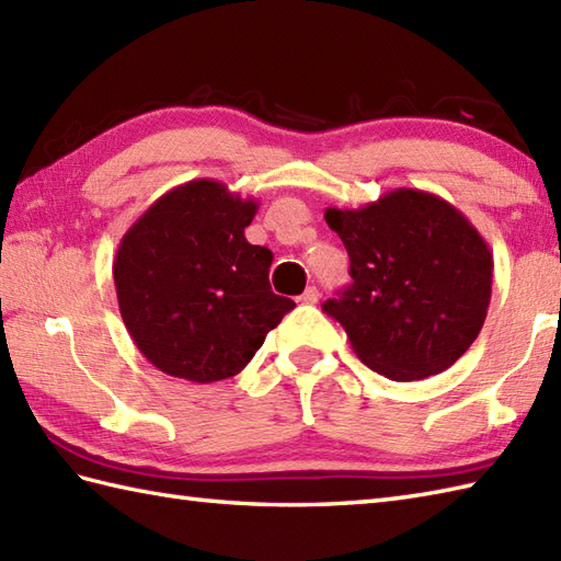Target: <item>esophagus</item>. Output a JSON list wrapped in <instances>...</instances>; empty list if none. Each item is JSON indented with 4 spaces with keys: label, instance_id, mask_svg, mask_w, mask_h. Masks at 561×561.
Masks as SVG:
<instances>
[{
    "label": "esophagus",
    "instance_id": "34e87169",
    "mask_svg": "<svg viewBox=\"0 0 561 561\" xmlns=\"http://www.w3.org/2000/svg\"><path fill=\"white\" fill-rule=\"evenodd\" d=\"M320 299V294H318V289L316 287H308L301 296H299V301L301 304H316Z\"/></svg>",
    "mask_w": 561,
    "mask_h": 561
}]
</instances>
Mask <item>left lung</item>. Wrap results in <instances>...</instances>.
Returning a JSON list of instances; mask_svg holds the SVG:
<instances>
[{"mask_svg":"<svg viewBox=\"0 0 561 561\" xmlns=\"http://www.w3.org/2000/svg\"><path fill=\"white\" fill-rule=\"evenodd\" d=\"M350 253L354 284L323 311L356 356L390 380L446 371L468 352L492 299L494 260L480 231L444 197L390 190L359 209H325Z\"/></svg>","mask_w":561,"mask_h":561,"instance_id":"obj_1","label":"left lung"}]
</instances>
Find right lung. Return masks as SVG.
Returning a JSON list of instances; mask_svg holds the SVG:
<instances>
[{
	"instance_id": "right-lung-1",
	"label": "right lung",
	"mask_w": 561,
	"mask_h": 561,
	"mask_svg": "<svg viewBox=\"0 0 561 561\" xmlns=\"http://www.w3.org/2000/svg\"><path fill=\"white\" fill-rule=\"evenodd\" d=\"M255 211V199L197 178L161 195L123 236L117 306L159 371L193 383L231 378L296 306L270 287V250L245 241Z\"/></svg>"
}]
</instances>
